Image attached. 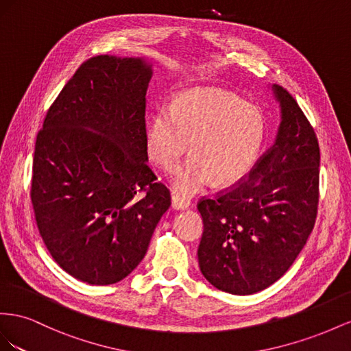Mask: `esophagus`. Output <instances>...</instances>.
Instances as JSON below:
<instances>
[{
	"label": "esophagus",
	"instance_id": "34e87169",
	"mask_svg": "<svg viewBox=\"0 0 351 351\" xmlns=\"http://www.w3.org/2000/svg\"><path fill=\"white\" fill-rule=\"evenodd\" d=\"M172 207L175 208V210H185V208H188L189 207V202L188 199H184V198H181L179 195H172Z\"/></svg>",
	"mask_w": 351,
	"mask_h": 351
}]
</instances>
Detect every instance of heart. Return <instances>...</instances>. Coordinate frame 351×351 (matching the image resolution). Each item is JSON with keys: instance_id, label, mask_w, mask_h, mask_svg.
Listing matches in <instances>:
<instances>
[{"instance_id": "1", "label": "heart", "mask_w": 351, "mask_h": 351, "mask_svg": "<svg viewBox=\"0 0 351 351\" xmlns=\"http://www.w3.org/2000/svg\"><path fill=\"white\" fill-rule=\"evenodd\" d=\"M263 136L260 110L217 88L178 94L172 108H157L145 129L148 156L166 170L179 165L192 141L191 158L172 176L173 191L181 197L203 191L213 181H239L253 167Z\"/></svg>"}]
</instances>
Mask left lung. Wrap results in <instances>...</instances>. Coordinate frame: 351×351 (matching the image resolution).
Segmentation results:
<instances>
[{
  "label": "left lung",
  "instance_id": "1",
  "mask_svg": "<svg viewBox=\"0 0 351 351\" xmlns=\"http://www.w3.org/2000/svg\"><path fill=\"white\" fill-rule=\"evenodd\" d=\"M281 122L274 144L244 182L197 208L204 232L203 276L220 291L250 295L291 267L312 232L319 202V144L302 108L270 85Z\"/></svg>",
  "mask_w": 351,
  "mask_h": 351
}]
</instances>
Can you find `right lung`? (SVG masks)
I'll return each instance as SVG.
<instances>
[{
    "label": "right lung",
    "mask_w": 351,
    "mask_h": 351,
    "mask_svg": "<svg viewBox=\"0 0 351 351\" xmlns=\"http://www.w3.org/2000/svg\"><path fill=\"white\" fill-rule=\"evenodd\" d=\"M156 60L97 56L49 107L34 157L32 204L49 254L91 285L122 281L170 206L145 144Z\"/></svg>",
    "instance_id": "right-lung-1"
}]
</instances>
